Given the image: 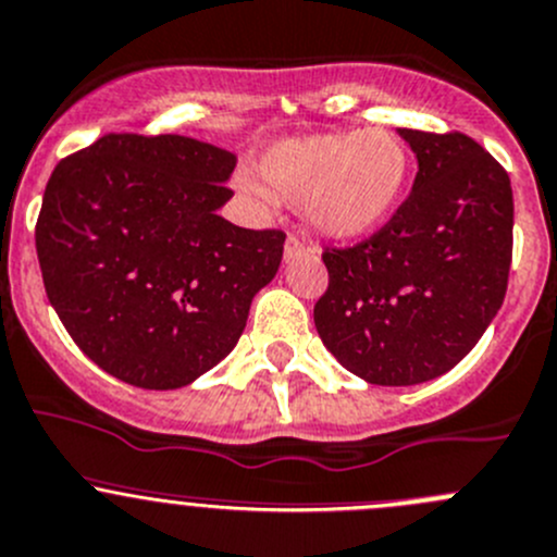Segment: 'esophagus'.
I'll return each mask as SVG.
<instances>
[{
  "label": "esophagus",
  "instance_id": "obj_1",
  "mask_svg": "<svg viewBox=\"0 0 557 557\" xmlns=\"http://www.w3.org/2000/svg\"><path fill=\"white\" fill-rule=\"evenodd\" d=\"M306 255H313V251L306 246V240L297 238V236L286 238V244H284V260L286 262H295V260H300V257H306Z\"/></svg>",
  "mask_w": 557,
  "mask_h": 557
}]
</instances>
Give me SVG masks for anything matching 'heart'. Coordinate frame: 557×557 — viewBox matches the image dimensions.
Here are the masks:
<instances>
[{
  "label": "heart",
  "instance_id": "heart-1",
  "mask_svg": "<svg viewBox=\"0 0 557 557\" xmlns=\"http://www.w3.org/2000/svg\"><path fill=\"white\" fill-rule=\"evenodd\" d=\"M260 180H240V190L302 206L321 236L354 240L392 220L410 180V154L381 128L300 136L262 154Z\"/></svg>",
  "mask_w": 557,
  "mask_h": 557
}]
</instances>
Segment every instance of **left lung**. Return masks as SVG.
Here are the masks:
<instances>
[{
    "label": "left lung",
    "instance_id": "obj_1",
    "mask_svg": "<svg viewBox=\"0 0 557 557\" xmlns=\"http://www.w3.org/2000/svg\"><path fill=\"white\" fill-rule=\"evenodd\" d=\"M418 160L392 220L321 255L330 286L313 308L326 351L375 386H416L461 362L507 295L512 187L467 134L399 128Z\"/></svg>",
    "mask_w": 557,
    "mask_h": 557
}]
</instances>
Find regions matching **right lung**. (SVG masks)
I'll return each mask as SVG.
<instances>
[{
  "mask_svg": "<svg viewBox=\"0 0 557 557\" xmlns=\"http://www.w3.org/2000/svg\"><path fill=\"white\" fill-rule=\"evenodd\" d=\"M233 169L176 134H107L55 165L34 231L45 292L109 375L169 392L236 348L286 236L216 214Z\"/></svg>",
  "mask_w": 557,
  "mask_h": 557,
  "instance_id": "right-lung-1",
  "label": "right lung"
}]
</instances>
